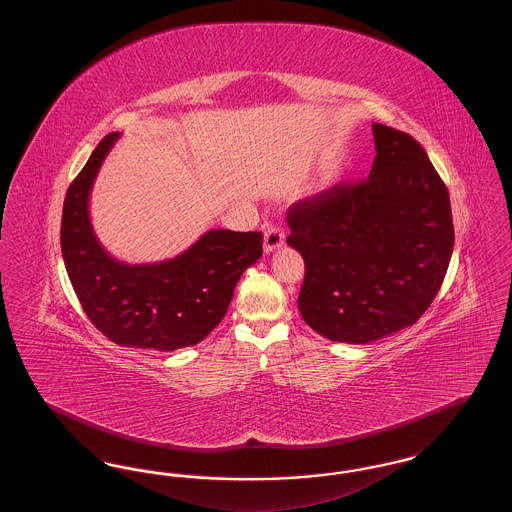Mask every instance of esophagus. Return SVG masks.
Returning <instances> with one entry per match:
<instances>
[{
    "label": "esophagus",
    "instance_id": "esophagus-1",
    "mask_svg": "<svg viewBox=\"0 0 512 512\" xmlns=\"http://www.w3.org/2000/svg\"><path fill=\"white\" fill-rule=\"evenodd\" d=\"M286 242V234L278 224H267L265 230V253H272L276 249H280Z\"/></svg>",
    "mask_w": 512,
    "mask_h": 512
}]
</instances>
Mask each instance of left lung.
Returning <instances> with one entry per match:
<instances>
[{"label":"left lung","instance_id":"8db88e82","mask_svg":"<svg viewBox=\"0 0 512 512\" xmlns=\"http://www.w3.org/2000/svg\"><path fill=\"white\" fill-rule=\"evenodd\" d=\"M376 157L365 180L293 203L288 245L305 261L303 320L320 336L368 343L413 326L451 261V201L424 147L372 124Z\"/></svg>","mask_w":512,"mask_h":512}]
</instances>
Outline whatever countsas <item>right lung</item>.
<instances>
[{
  "label": "right lung",
  "instance_id": "obj_1",
  "mask_svg": "<svg viewBox=\"0 0 512 512\" xmlns=\"http://www.w3.org/2000/svg\"><path fill=\"white\" fill-rule=\"evenodd\" d=\"M105 136L67 190L61 251L76 297L103 336L140 349L174 351L205 340L228 311L247 267L263 255L261 232L209 230L169 261L128 265L111 257L90 222V192L119 140Z\"/></svg>",
  "mask_w": 512,
  "mask_h": 512
}]
</instances>
